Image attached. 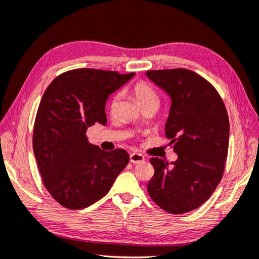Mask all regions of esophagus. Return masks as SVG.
I'll return each instance as SVG.
<instances>
[{
	"mask_svg": "<svg viewBox=\"0 0 259 259\" xmlns=\"http://www.w3.org/2000/svg\"><path fill=\"white\" fill-rule=\"evenodd\" d=\"M145 160V157L144 155H141L139 153H133L130 154V161L133 164H139V163H143Z\"/></svg>",
	"mask_w": 259,
	"mask_h": 259,
	"instance_id": "esophagus-1",
	"label": "esophagus"
}]
</instances>
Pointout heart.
Listing matches in <instances>:
<instances>
[{
	"label": "heart",
	"mask_w": 259,
	"mask_h": 259,
	"mask_svg": "<svg viewBox=\"0 0 259 259\" xmlns=\"http://www.w3.org/2000/svg\"><path fill=\"white\" fill-rule=\"evenodd\" d=\"M133 91L137 100L139 101V103L143 106L149 103H158V96H157L154 89L151 88L148 83L144 82V80H139V82H137L134 85ZM119 102H120V94L119 93L113 94L112 98L110 99L109 105H108L109 112L112 115L115 114L116 111H118Z\"/></svg>",
	"instance_id": "b5f03b06"
}]
</instances>
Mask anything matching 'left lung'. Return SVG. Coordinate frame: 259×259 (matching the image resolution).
Segmentation results:
<instances>
[{
    "instance_id": "1",
    "label": "left lung",
    "mask_w": 259,
    "mask_h": 259,
    "mask_svg": "<svg viewBox=\"0 0 259 259\" xmlns=\"http://www.w3.org/2000/svg\"><path fill=\"white\" fill-rule=\"evenodd\" d=\"M146 75L171 99L165 135L179 156L168 164L150 158L155 174L147 190L171 214L195 210L209 199L225 171L229 118L214 86L185 68L147 70Z\"/></svg>"
}]
</instances>
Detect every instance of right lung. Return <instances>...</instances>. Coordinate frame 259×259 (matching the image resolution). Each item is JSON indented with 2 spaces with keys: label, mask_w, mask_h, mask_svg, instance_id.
<instances>
[{
  "label": "right lung",
  "mask_w": 259,
  "mask_h": 259,
  "mask_svg": "<svg viewBox=\"0 0 259 259\" xmlns=\"http://www.w3.org/2000/svg\"><path fill=\"white\" fill-rule=\"evenodd\" d=\"M134 75L72 69L45 91L33 125V153L45 187L62 206L80 210L102 199L129 163L123 149L91 145L86 131L96 122L105 125L109 95Z\"/></svg>",
  "instance_id": "1"
}]
</instances>
